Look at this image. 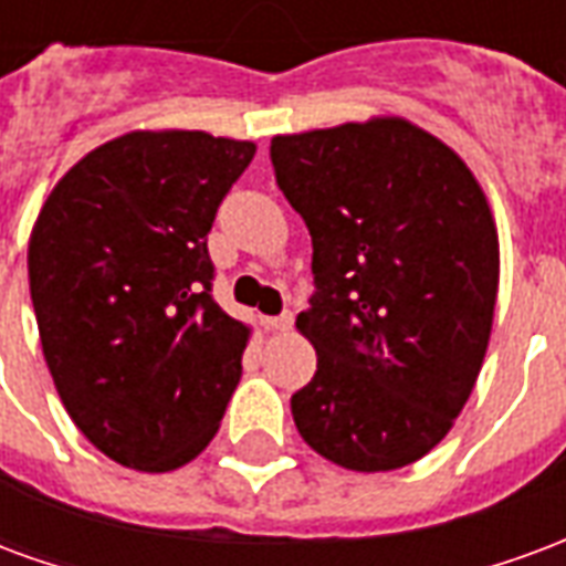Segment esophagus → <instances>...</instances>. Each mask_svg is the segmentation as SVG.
Returning a JSON list of instances; mask_svg holds the SVG:
<instances>
[{
    "instance_id": "esophagus-1",
    "label": "esophagus",
    "mask_w": 566,
    "mask_h": 566,
    "mask_svg": "<svg viewBox=\"0 0 566 566\" xmlns=\"http://www.w3.org/2000/svg\"><path fill=\"white\" fill-rule=\"evenodd\" d=\"M291 324H294V315H291V312L275 315V318H263V327H266V331H291Z\"/></svg>"
}]
</instances>
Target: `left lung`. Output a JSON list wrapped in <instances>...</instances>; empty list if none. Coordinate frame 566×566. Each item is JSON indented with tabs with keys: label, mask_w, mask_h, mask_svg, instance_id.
Masks as SVG:
<instances>
[{
	"label": "left lung",
	"mask_w": 566,
	"mask_h": 566,
	"mask_svg": "<svg viewBox=\"0 0 566 566\" xmlns=\"http://www.w3.org/2000/svg\"><path fill=\"white\" fill-rule=\"evenodd\" d=\"M275 181L312 235L296 331L318 369L291 397L300 437L357 473L416 463L485 360L500 245L470 166L403 117L275 136Z\"/></svg>",
	"instance_id": "obj_1"
}]
</instances>
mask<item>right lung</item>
I'll list each match as a JSON object with an SVG mask.
<instances>
[{"label":"right lung","instance_id":"right-lung-1","mask_svg":"<svg viewBox=\"0 0 566 566\" xmlns=\"http://www.w3.org/2000/svg\"><path fill=\"white\" fill-rule=\"evenodd\" d=\"M254 142L136 129L69 169L30 235V294L56 394L112 461L169 473L221 427L251 327L211 296L206 235Z\"/></svg>","mask_w":566,"mask_h":566}]
</instances>
